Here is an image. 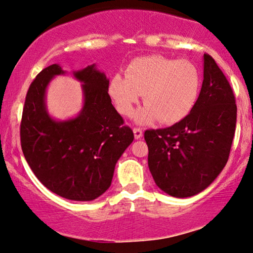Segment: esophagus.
Instances as JSON below:
<instances>
[{
  "mask_svg": "<svg viewBox=\"0 0 253 253\" xmlns=\"http://www.w3.org/2000/svg\"><path fill=\"white\" fill-rule=\"evenodd\" d=\"M133 131H134L135 139H138V138H141L142 136H143V131H142L141 128H137V127H135L134 129H133Z\"/></svg>",
  "mask_w": 253,
  "mask_h": 253,
  "instance_id": "34e87169",
  "label": "esophagus"
}]
</instances>
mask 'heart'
<instances>
[{
    "label": "heart",
    "instance_id": "b5f03b06",
    "mask_svg": "<svg viewBox=\"0 0 253 253\" xmlns=\"http://www.w3.org/2000/svg\"><path fill=\"white\" fill-rule=\"evenodd\" d=\"M200 86L202 79L194 63L152 55L128 64L125 78L115 75L108 91L122 115H130L143 94L145 106L136 111V122L148 124L158 118L160 123L170 125L189 115L197 102Z\"/></svg>",
    "mask_w": 253,
    "mask_h": 253
}]
</instances>
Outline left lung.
<instances>
[{"instance_id":"8db88e82","label":"left lung","mask_w":253,"mask_h":253,"mask_svg":"<svg viewBox=\"0 0 253 253\" xmlns=\"http://www.w3.org/2000/svg\"><path fill=\"white\" fill-rule=\"evenodd\" d=\"M235 125L233 90L214 58L204 54L202 90L189 115L170 127L144 133L156 186L177 198L206 189L225 167Z\"/></svg>"}]
</instances>
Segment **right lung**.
<instances>
[{
    "instance_id": "add662e5",
    "label": "right lung",
    "mask_w": 253,
    "mask_h": 253,
    "mask_svg": "<svg viewBox=\"0 0 253 253\" xmlns=\"http://www.w3.org/2000/svg\"><path fill=\"white\" fill-rule=\"evenodd\" d=\"M57 64L43 69L27 92L20 125L23 155L47 189L66 199L90 202L110 187L116 163L134 139L112 106L109 80L90 65L74 72L84 105L78 117L57 122L48 115L45 93Z\"/></svg>"
}]
</instances>
